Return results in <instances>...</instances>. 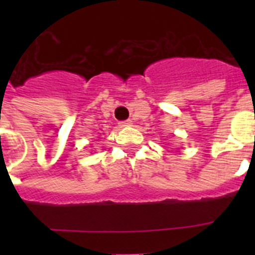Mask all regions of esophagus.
<instances>
[{
  "label": "esophagus",
  "instance_id": "obj_1",
  "mask_svg": "<svg viewBox=\"0 0 255 255\" xmlns=\"http://www.w3.org/2000/svg\"><path fill=\"white\" fill-rule=\"evenodd\" d=\"M132 124L131 120H125V121H121L120 126H130Z\"/></svg>",
  "mask_w": 255,
  "mask_h": 255
}]
</instances>
